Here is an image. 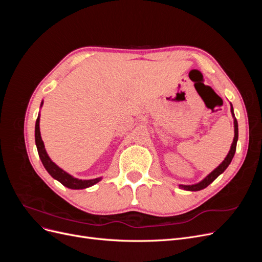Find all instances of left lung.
<instances>
[{
    "instance_id": "left-lung-1",
    "label": "left lung",
    "mask_w": 262,
    "mask_h": 262,
    "mask_svg": "<svg viewBox=\"0 0 262 262\" xmlns=\"http://www.w3.org/2000/svg\"><path fill=\"white\" fill-rule=\"evenodd\" d=\"M231 112H232V116L234 118V132H235V136H234V140H233L231 149H229V152H228L227 156L225 157V160L222 162L215 169H214L212 172H210L209 175L205 177L203 180H201L200 182H198V184H195V185H179V187L181 189L188 190V191H199V190H202L204 188H207L210 184H212V182L221 175L222 172H223L228 167V165L231 164L233 157L235 155V152H236L237 140H238V123H237V120H236V118H235L234 109H233L232 104H231Z\"/></svg>"
}]
</instances>
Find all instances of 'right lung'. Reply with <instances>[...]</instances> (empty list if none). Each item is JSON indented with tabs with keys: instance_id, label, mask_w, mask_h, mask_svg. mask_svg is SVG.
I'll return each mask as SVG.
<instances>
[{
	"instance_id": "1",
	"label": "right lung",
	"mask_w": 262,
	"mask_h": 262,
	"mask_svg": "<svg viewBox=\"0 0 262 262\" xmlns=\"http://www.w3.org/2000/svg\"><path fill=\"white\" fill-rule=\"evenodd\" d=\"M43 102H41L42 106ZM39 121H40V117L38 116L37 120H36V126H35V141H36V146L38 149V154L40 160L42 162V165L45 166L46 170L48 171L51 177L54 179H57L60 181L63 186H66L70 189H85L94 186L95 184H97L98 181L101 180V177L99 178H95V179H90V180H82V179H77L74 178L73 176H71L70 173L60 168L57 164H54L49 155L47 154L43 141L40 136V128H39Z\"/></svg>"
}]
</instances>
